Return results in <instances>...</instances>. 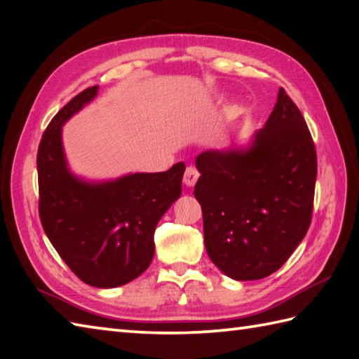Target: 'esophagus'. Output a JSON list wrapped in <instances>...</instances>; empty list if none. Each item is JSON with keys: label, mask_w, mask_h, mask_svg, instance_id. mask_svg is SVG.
<instances>
[{"label": "esophagus", "mask_w": 359, "mask_h": 359, "mask_svg": "<svg viewBox=\"0 0 359 359\" xmlns=\"http://www.w3.org/2000/svg\"><path fill=\"white\" fill-rule=\"evenodd\" d=\"M197 179H199V171H197L196 168H193V166H188L187 171H185V175H184V184L191 188V187L196 185Z\"/></svg>", "instance_id": "34e87169"}]
</instances>
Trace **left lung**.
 <instances>
[{"instance_id": "8db88e82", "label": "left lung", "mask_w": 359, "mask_h": 359, "mask_svg": "<svg viewBox=\"0 0 359 359\" xmlns=\"http://www.w3.org/2000/svg\"><path fill=\"white\" fill-rule=\"evenodd\" d=\"M196 168L212 264L234 280L279 270L310 226L318 171L307 123L285 90L248 144L203 151Z\"/></svg>"}]
</instances>
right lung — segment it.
<instances>
[{
  "mask_svg": "<svg viewBox=\"0 0 359 359\" xmlns=\"http://www.w3.org/2000/svg\"><path fill=\"white\" fill-rule=\"evenodd\" d=\"M97 94L93 86L75 95L43 134L36 156L40 219L53 248L83 282L116 288L149 266L156 226L182 194L185 165L104 180L72 172L63 126Z\"/></svg>",
  "mask_w": 359,
  "mask_h": 359,
  "instance_id": "right-lung-1",
  "label": "right lung"
}]
</instances>
